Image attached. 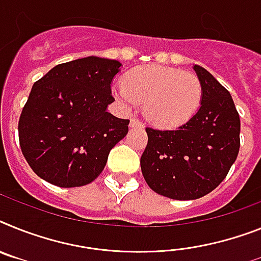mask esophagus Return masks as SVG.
I'll use <instances>...</instances> for the list:
<instances>
[{
    "label": "esophagus",
    "mask_w": 261,
    "mask_h": 261,
    "mask_svg": "<svg viewBox=\"0 0 261 261\" xmlns=\"http://www.w3.org/2000/svg\"><path fill=\"white\" fill-rule=\"evenodd\" d=\"M130 127H131V128H138V127H143V124H142L141 120L137 119V118H131V119H130Z\"/></svg>",
    "instance_id": "obj_1"
}]
</instances>
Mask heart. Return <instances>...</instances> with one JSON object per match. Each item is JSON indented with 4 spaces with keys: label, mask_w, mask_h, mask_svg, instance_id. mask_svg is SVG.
<instances>
[{
    "label": "heart",
    "mask_w": 261,
    "mask_h": 261,
    "mask_svg": "<svg viewBox=\"0 0 261 261\" xmlns=\"http://www.w3.org/2000/svg\"><path fill=\"white\" fill-rule=\"evenodd\" d=\"M114 94L123 106H142L144 118L155 127L176 128L198 113L203 87L195 74L147 65L128 71Z\"/></svg>",
    "instance_id": "1"
}]
</instances>
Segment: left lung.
Wrapping results in <instances>:
<instances>
[{"label": "left lung", "mask_w": 261, "mask_h": 261, "mask_svg": "<svg viewBox=\"0 0 261 261\" xmlns=\"http://www.w3.org/2000/svg\"><path fill=\"white\" fill-rule=\"evenodd\" d=\"M192 67L203 87L198 113L175 130L147 127L141 158L148 187L175 200H195L214 191L240 147V118L231 94L204 67Z\"/></svg>", "instance_id": "1"}]
</instances>
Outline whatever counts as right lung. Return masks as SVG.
<instances>
[{"mask_svg": "<svg viewBox=\"0 0 261 261\" xmlns=\"http://www.w3.org/2000/svg\"><path fill=\"white\" fill-rule=\"evenodd\" d=\"M120 66L119 61L86 57L57 65L33 85L18 135L23 156L39 178L58 187H81L103 171L130 123L107 113Z\"/></svg>", "mask_w": 261, "mask_h": 261, "instance_id": "add662e5", "label": "right lung"}]
</instances>
